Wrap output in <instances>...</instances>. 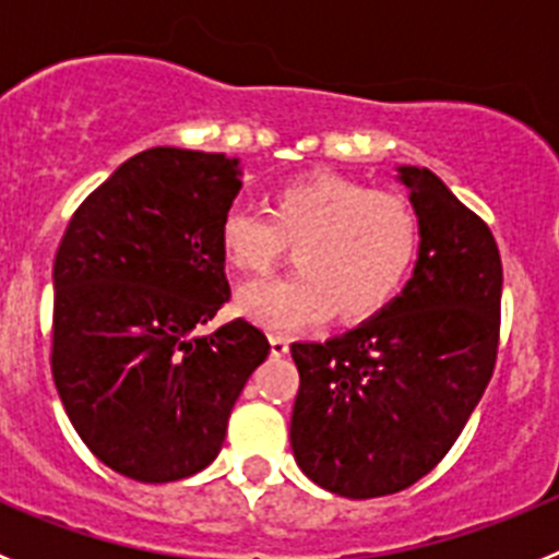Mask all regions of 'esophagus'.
I'll list each match as a JSON object with an SVG mask.
<instances>
[{"instance_id":"34e87169","label":"esophagus","mask_w":559,"mask_h":559,"mask_svg":"<svg viewBox=\"0 0 559 559\" xmlns=\"http://www.w3.org/2000/svg\"><path fill=\"white\" fill-rule=\"evenodd\" d=\"M269 341H271V355H274V358H283V355H288L290 344L285 335H269Z\"/></svg>"}]
</instances>
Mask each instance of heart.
<instances>
[{
  "label": "heart",
  "mask_w": 559,
  "mask_h": 559,
  "mask_svg": "<svg viewBox=\"0 0 559 559\" xmlns=\"http://www.w3.org/2000/svg\"><path fill=\"white\" fill-rule=\"evenodd\" d=\"M419 215L400 192L372 190L338 173H310L276 187L269 218L231 206L218 243L226 263L265 276L294 246L296 274L249 285L237 310L271 330L367 322L403 290L419 251Z\"/></svg>",
  "instance_id": "b5f03b06"
}]
</instances>
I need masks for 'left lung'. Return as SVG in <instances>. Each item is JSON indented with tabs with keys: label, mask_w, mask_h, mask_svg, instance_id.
Here are the masks:
<instances>
[{
	"label": "left lung",
	"mask_w": 559,
	"mask_h": 559,
	"mask_svg": "<svg viewBox=\"0 0 559 559\" xmlns=\"http://www.w3.org/2000/svg\"><path fill=\"white\" fill-rule=\"evenodd\" d=\"M397 173L423 231L414 276L349 333L290 344L299 369L296 464L344 498L392 496L431 473L496 369L503 285L496 237L428 167Z\"/></svg>",
	"instance_id": "obj_1"
}]
</instances>
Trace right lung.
<instances>
[{
  "label": "right lung",
  "instance_id": "1",
  "mask_svg": "<svg viewBox=\"0 0 559 559\" xmlns=\"http://www.w3.org/2000/svg\"><path fill=\"white\" fill-rule=\"evenodd\" d=\"M240 187L226 153L151 147L78 206L58 246L52 380L88 451L133 481L204 471L271 349L246 319L199 333L229 302L218 229Z\"/></svg>",
  "mask_w": 559,
  "mask_h": 559
}]
</instances>
